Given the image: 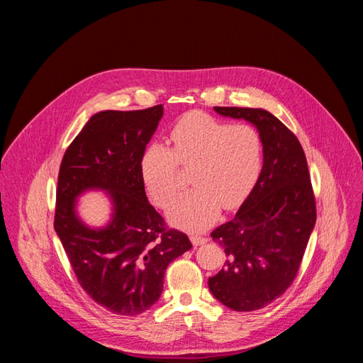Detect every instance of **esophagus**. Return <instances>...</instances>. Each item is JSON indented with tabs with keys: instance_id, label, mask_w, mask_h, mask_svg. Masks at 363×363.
<instances>
[{
	"instance_id": "1",
	"label": "esophagus",
	"mask_w": 363,
	"mask_h": 363,
	"mask_svg": "<svg viewBox=\"0 0 363 363\" xmlns=\"http://www.w3.org/2000/svg\"><path fill=\"white\" fill-rule=\"evenodd\" d=\"M191 240H192L194 245H204V244H207L208 239L204 238V236H200V235H192Z\"/></svg>"
}]
</instances>
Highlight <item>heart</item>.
Masks as SVG:
<instances>
[{"label":"heart","instance_id":"1","mask_svg":"<svg viewBox=\"0 0 363 363\" xmlns=\"http://www.w3.org/2000/svg\"><path fill=\"white\" fill-rule=\"evenodd\" d=\"M171 148L151 144L142 152L140 175L152 200L169 207L182 191L180 169L191 168L195 188L168 212L183 228L203 230L219 207L242 203L259 180L263 139L251 124H228L204 112L182 116L169 131Z\"/></svg>","mask_w":363,"mask_h":363}]
</instances>
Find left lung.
<instances>
[{"label":"left lung","instance_id":"8db88e82","mask_svg":"<svg viewBox=\"0 0 363 363\" xmlns=\"http://www.w3.org/2000/svg\"><path fill=\"white\" fill-rule=\"evenodd\" d=\"M213 108L248 121L263 139L257 183L235 218L211 233L227 260L208 289L228 309L251 312L292 284L315 227V196L303 147L280 119L263 108Z\"/></svg>","mask_w":363,"mask_h":363}]
</instances>
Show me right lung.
<instances>
[{
	"instance_id": "add662e5",
	"label": "right lung",
	"mask_w": 363,
	"mask_h": 363,
	"mask_svg": "<svg viewBox=\"0 0 363 363\" xmlns=\"http://www.w3.org/2000/svg\"><path fill=\"white\" fill-rule=\"evenodd\" d=\"M162 116V104L95 113L60 163L54 230L80 286L116 315L148 311L160 298L169 263L192 248L188 236L164 225L140 175L142 152ZM87 190L111 199V221L101 229L76 215V200Z\"/></svg>"
}]
</instances>
